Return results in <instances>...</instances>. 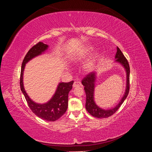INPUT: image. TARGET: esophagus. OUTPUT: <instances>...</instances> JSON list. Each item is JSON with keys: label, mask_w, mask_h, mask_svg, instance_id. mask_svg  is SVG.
<instances>
[{"label": "esophagus", "mask_w": 152, "mask_h": 152, "mask_svg": "<svg viewBox=\"0 0 152 152\" xmlns=\"http://www.w3.org/2000/svg\"><path fill=\"white\" fill-rule=\"evenodd\" d=\"M82 84L80 83V82L79 81H75L74 83L73 84V87H80L81 86Z\"/></svg>", "instance_id": "1"}]
</instances>
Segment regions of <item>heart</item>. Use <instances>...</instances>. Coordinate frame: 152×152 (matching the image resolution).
I'll list each match as a JSON object with an SVG mask.
<instances>
[{"mask_svg": "<svg viewBox=\"0 0 152 152\" xmlns=\"http://www.w3.org/2000/svg\"><path fill=\"white\" fill-rule=\"evenodd\" d=\"M86 54H85V53L79 54V56H76V58L74 59V60L75 61H79L82 60V59H84L86 57ZM94 65H95V59H91L84 66V68L86 71H91L94 68Z\"/></svg>", "mask_w": 152, "mask_h": 152, "instance_id": "obj_1", "label": "heart"}]
</instances>
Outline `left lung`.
Wrapping results in <instances>:
<instances>
[{
	"label": "left lung",
	"mask_w": 152,
	"mask_h": 152,
	"mask_svg": "<svg viewBox=\"0 0 152 152\" xmlns=\"http://www.w3.org/2000/svg\"><path fill=\"white\" fill-rule=\"evenodd\" d=\"M115 58L116 59L115 61L121 63L124 67L126 72V88L125 93H124L121 100L119 102L118 104L116 105L114 108L108 110H104L99 107L96 104L94 99V93L95 87V81L96 79V75L95 72H91L88 75H87L82 80V84L84 86V90L86 94V108L91 115L94 117L102 118H107L112 116L113 114L115 113L118 108L121 107V104L123 103L127 98V96L129 92V75H130V68L129 63L126 57L122 53L121 49L118 47L117 48V53Z\"/></svg>",
	"instance_id": "left-lung-1"
}]
</instances>
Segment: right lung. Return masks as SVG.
<instances>
[{"label": "right lung", "mask_w": 152, "mask_h": 152, "mask_svg": "<svg viewBox=\"0 0 152 152\" xmlns=\"http://www.w3.org/2000/svg\"><path fill=\"white\" fill-rule=\"evenodd\" d=\"M48 48V45L39 42L34 45L26 53L22 63L20 75V88L28 103V107L35 115L44 121L54 122L63 115L68 108V93L72 89L73 81L70 82H60L54 94L48 102L39 104L32 101L27 94L23 86V72L26 63L31 59L42 54Z\"/></svg>", "instance_id": "1"}]
</instances>
